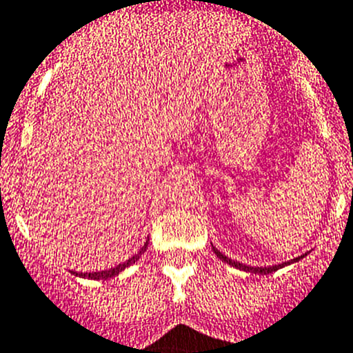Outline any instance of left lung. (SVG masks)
<instances>
[{
	"label": "left lung",
	"instance_id": "1",
	"mask_svg": "<svg viewBox=\"0 0 353 353\" xmlns=\"http://www.w3.org/2000/svg\"><path fill=\"white\" fill-rule=\"evenodd\" d=\"M213 250H214V254H216V257H219V259H222L223 263H228V265L236 266V268H240V270H245V272H250V274H259V275L272 274V272H275V270L283 268V266L290 265V263H296V261H299V259H302V257H304V256H299V257H295L293 261H288V263H283V265H275V266H265V268H261V266H247V265H241V263L232 261V259H229L228 256H223V254L220 252L219 249H214V247H213Z\"/></svg>",
	"mask_w": 353,
	"mask_h": 353
}]
</instances>
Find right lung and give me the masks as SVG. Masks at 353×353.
<instances>
[{"instance_id":"1","label":"right lung","mask_w":353,"mask_h":353,"mask_svg":"<svg viewBox=\"0 0 353 353\" xmlns=\"http://www.w3.org/2000/svg\"><path fill=\"white\" fill-rule=\"evenodd\" d=\"M145 249H147V241H145V245H143L142 249H140V252H139V254H134L133 257H130V259H128V261H124V263H122V265L115 266V268L103 270V272H92V274H76V272H72V274L79 275V277L94 279V281H106V279H112V277H115V275H119V274H121L122 270H124V268H128V266H130V265H133L134 261H139V257L142 256L143 252H145Z\"/></svg>"}]
</instances>
